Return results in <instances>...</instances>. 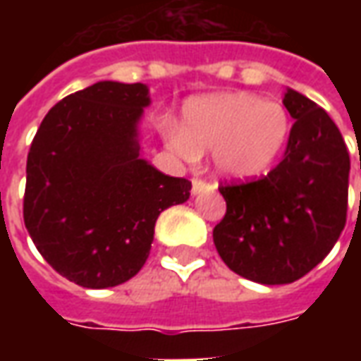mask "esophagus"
<instances>
[{"instance_id": "obj_1", "label": "esophagus", "mask_w": 361, "mask_h": 361, "mask_svg": "<svg viewBox=\"0 0 361 361\" xmlns=\"http://www.w3.org/2000/svg\"><path fill=\"white\" fill-rule=\"evenodd\" d=\"M214 185L209 183V181L201 180V178H195L193 180V185H191V191H193V195H199V193H203V191H212Z\"/></svg>"}]
</instances>
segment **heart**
Here are the masks:
<instances>
[{"label": "heart", "instance_id": "obj_1", "mask_svg": "<svg viewBox=\"0 0 361 361\" xmlns=\"http://www.w3.org/2000/svg\"><path fill=\"white\" fill-rule=\"evenodd\" d=\"M292 119L279 102L250 92L195 98L183 108V126L168 127V145L188 160L212 150L220 176L247 180L269 172L286 147Z\"/></svg>", "mask_w": 361, "mask_h": 361}]
</instances>
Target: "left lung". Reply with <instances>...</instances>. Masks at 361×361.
Instances as JSON below:
<instances>
[{"label": "left lung", "instance_id": "1", "mask_svg": "<svg viewBox=\"0 0 361 361\" xmlns=\"http://www.w3.org/2000/svg\"><path fill=\"white\" fill-rule=\"evenodd\" d=\"M295 119L284 157L259 180L220 185L226 214L212 230L230 271L259 284H290L317 267L346 224L350 157L338 127L288 89Z\"/></svg>", "mask_w": 361, "mask_h": 361}]
</instances>
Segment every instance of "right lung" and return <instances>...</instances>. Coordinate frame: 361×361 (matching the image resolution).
<instances>
[{"instance_id": "1", "label": "right lung", "mask_w": 361, "mask_h": 361, "mask_svg": "<svg viewBox=\"0 0 361 361\" xmlns=\"http://www.w3.org/2000/svg\"><path fill=\"white\" fill-rule=\"evenodd\" d=\"M149 104L142 82H96L59 100L28 150L25 226L51 269L82 288L133 279L158 214L189 199L191 181L139 154L137 126Z\"/></svg>"}]
</instances>
